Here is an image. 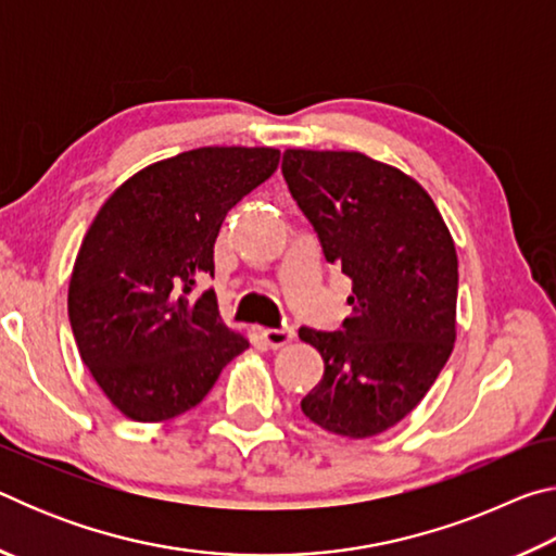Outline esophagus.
I'll return each instance as SVG.
<instances>
[{
	"mask_svg": "<svg viewBox=\"0 0 556 556\" xmlns=\"http://www.w3.org/2000/svg\"><path fill=\"white\" fill-rule=\"evenodd\" d=\"M262 341H265L269 348H281L294 341V328L281 326V328H262L260 331Z\"/></svg>",
	"mask_w": 556,
	"mask_h": 556,
	"instance_id": "1",
	"label": "esophagus"
}]
</instances>
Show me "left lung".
<instances>
[{
	"label": "left lung",
	"mask_w": 556,
	"mask_h": 556,
	"mask_svg": "<svg viewBox=\"0 0 556 556\" xmlns=\"http://www.w3.org/2000/svg\"><path fill=\"white\" fill-rule=\"evenodd\" d=\"M281 176L326 262L353 281L341 331L299 328L326 365L301 412L331 434L375 437L417 407L454 351V240L425 188L361 152L287 149Z\"/></svg>",
	"instance_id": "1"
}]
</instances>
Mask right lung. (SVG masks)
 I'll return each instance as SVG.
<instances>
[{
  "label": "right lung",
  "instance_id": "right-lung-1",
  "mask_svg": "<svg viewBox=\"0 0 556 556\" xmlns=\"http://www.w3.org/2000/svg\"><path fill=\"white\" fill-rule=\"evenodd\" d=\"M269 147H201L142 168L92 220L68 318L83 363L135 421L193 409L250 343L218 314L213 248L235 203L277 172Z\"/></svg>",
  "mask_w": 556,
  "mask_h": 556
}]
</instances>
